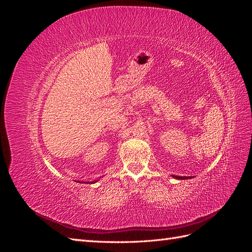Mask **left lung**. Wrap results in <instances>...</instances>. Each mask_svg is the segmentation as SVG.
<instances>
[{"label":"left lung","mask_w":252,"mask_h":252,"mask_svg":"<svg viewBox=\"0 0 252 252\" xmlns=\"http://www.w3.org/2000/svg\"><path fill=\"white\" fill-rule=\"evenodd\" d=\"M171 177H173V175H171ZM174 179H178V180H185V179H189V177H178V175H175V177H173Z\"/></svg>","instance_id":"8db88e82"}]
</instances>
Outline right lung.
Listing matches in <instances>:
<instances>
[{"label":"right lung","mask_w":252,"mask_h":252,"mask_svg":"<svg viewBox=\"0 0 252 252\" xmlns=\"http://www.w3.org/2000/svg\"><path fill=\"white\" fill-rule=\"evenodd\" d=\"M98 180H95V181H93V182H79V183H87V184H94V183H96Z\"/></svg>","instance_id":"obj_1"}]
</instances>
